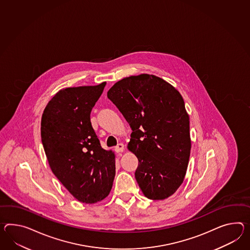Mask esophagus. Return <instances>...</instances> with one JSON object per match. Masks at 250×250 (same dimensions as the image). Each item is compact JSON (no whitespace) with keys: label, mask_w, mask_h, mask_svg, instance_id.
I'll list each match as a JSON object with an SVG mask.
<instances>
[{"label":"esophagus","mask_w":250,"mask_h":250,"mask_svg":"<svg viewBox=\"0 0 250 250\" xmlns=\"http://www.w3.org/2000/svg\"><path fill=\"white\" fill-rule=\"evenodd\" d=\"M115 151H116V152H124V151H125V146H124V145H123V144H119V145L115 148Z\"/></svg>","instance_id":"esophagus-1"}]
</instances>
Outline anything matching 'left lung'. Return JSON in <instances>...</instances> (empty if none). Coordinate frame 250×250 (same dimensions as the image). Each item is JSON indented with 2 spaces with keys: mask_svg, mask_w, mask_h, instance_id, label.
I'll return each mask as SVG.
<instances>
[{
  "mask_svg": "<svg viewBox=\"0 0 250 250\" xmlns=\"http://www.w3.org/2000/svg\"><path fill=\"white\" fill-rule=\"evenodd\" d=\"M132 128L127 148L138 159L135 179L150 200H165L182 185L189 164V117L180 92L150 74L117 81L107 92Z\"/></svg>",
  "mask_w": 250,
  "mask_h": 250,
  "instance_id": "1",
  "label": "left lung"
}]
</instances>
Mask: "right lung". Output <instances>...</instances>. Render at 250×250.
Listing matches in <instances>:
<instances>
[{"label": "right lung", "mask_w": 250, "mask_h": 250, "mask_svg": "<svg viewBox=\"0 0 250 250\" xmlns=\"http://www.w3.org/2000/svg\"><path fill=\"white\" fill-rule=\"evenodd\" d=\"M105 84L61 89L42 116V142L50 169L75 199L86 204L106 198L116 175V155L101 147L90 122Z\"/></svg>", "instance_id": "obj_1"}]
</instances>
